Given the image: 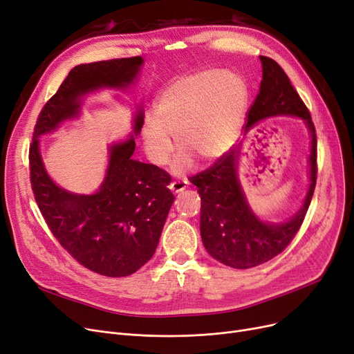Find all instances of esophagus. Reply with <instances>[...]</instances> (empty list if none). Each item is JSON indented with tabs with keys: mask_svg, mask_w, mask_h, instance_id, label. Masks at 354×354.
Returning <instances> with one entry per match:
<instances>
[{
	"mask_svg": "<svg viewBox=\"0 0 354 354\" xmlns=\"http://www.w3.org/2000/svg\"><path fill=\"white\" fill-rule=\"evenodd\" d=\"M169 188H171L175 194L182 192L183 189L188 188V180L187 179H176L171 183V185H169Z\"/></svg>",
	"mask_w": 354,
	"mask_h": 354,
	"instance_id": "1",
	"label": "esophagus"
}]
</instances>
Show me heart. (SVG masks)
<instances>
[{
	"label": "heart",
	"mask_w": 354,
	"mask_h": 354,
	"mask_svg": "<svg viewBox=\"0 0 354 354\" xmlns=\"http://www.w3.org/2000/svg\"><path fill=\"white\" fill-rule=\"evenodd\" d=\"M248 106V86L239 75L203 71L169 85L158 101L156 113L146 117L143 142L149 158L166 165L182 146L175 169L187 171L196 158L212 162L233 147Z\"/></svg>",
	"instance_id": "b5f03b06"
}]
</instances>
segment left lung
Instances as JSON below:
<instances>
[{
	"label": "left lung",
	"mask_w": 354,
	"mask_h": 354,
	"mask_svg": "<svg viewBox=\"0 0 354 354\" xmlns=\"http://www.w3.org/2000/svg\"><path fill=\"white\" fill-rule=\"evenodd\" d=\"M260 60L263 80L244 129L273 115L302 118L311 133V183L302 208L289 221L274 224L260 221L245 201L237 178L239 149H230L207 171L191 178L201 196L199 230L204 248L215 260L234 269L262 265L288 248L304 223L317 183V134L311 114L278 62L266 56Z\"/></svg>",
	"instance_id": "left-lung-1"
}]
</instances>
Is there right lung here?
Returning a JSON list of instances; mask_svg holds the SVG:
<instances>
[{"instance_id":"add662e5","label":"right lung","mask_w":354,"mask_h":354,"mask_svg":"<svg viewBox=\"0 0 354 354\" xmlns=\"http://www.w3.org/2000/svg\"><path fill=\"white\" fill-rule=\"evenodd\" d=\"M142 64L143 59L134 56L75 66L41 109L28 150L32 189L52 234L80 265L110 278L129 276L149 262L175 199L167 188L171 175L131 158L143 113H137L130 139L110 147L106 175L92 195L56 185L43 166L39 137L78 115L89 92L130 85Z\"/></svg>"}]
</instances>
